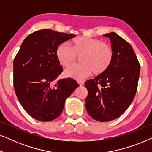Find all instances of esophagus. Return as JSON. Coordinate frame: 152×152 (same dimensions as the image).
<instances>
[{"instance_id": "esophagus-1", "label": "esophagus", "mask_w": 152, "mask_h": 152, "mask_svg": "<svg viewBox=\"0 0 152 152\" xmlns=\"http://www.w3.org/2000/svg\"><path fill=\"white\" fill-rule=\"evenodd\" d=\"M77 82H78V84H80V86H82V85H84V82H83V81L79 80V81H77Z\"/></svg>"}]
</instances>
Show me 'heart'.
I'll return each mask as SVG.
<instances>
[{"label": "heart", "instance_id": "b5f03b06", "mask_svg": "<svg viewBox=\"0 0 152 152\" xmlns=\"http://www.w3.org/2000/svg\"><path fill=\"white\" fill-rule=\"evenodd\" d=\"M56 56L64 67H68L80 57L82 63L70 66L64 75L67 77L82 80L92 72L95 75L104 73L113 62L114 52L111 45L99 39L82 37L72 41V48L66 43L59 44Z\"/></svg>", "mask_w": 152, "mask_h": 152}]
</instances>
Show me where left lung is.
Segmentation results:
<instances>
[{
    "mask_svg": "<svg viewBox=\"0 0 152 152\" xmlns=\"http://www.w3.org/2000/svg\"><path fill=\"white\" fill-rule=\"evenodd\" d=\"M104 36L111 41L113 62L104 73L84 84L88 90L86 111L99 122L116 119L128 109L136 95L140 70L134 49L127 41L115 32Z\"/></svg>",
    "mask_w": 152,
    "mask_h": 152,
    "instance_id": "1",
    "label": "left lung"
}]
</instances>
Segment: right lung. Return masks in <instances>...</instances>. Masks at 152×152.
Returning a JSON list of instances; mask_svg holds the SVG:
<instances>
[{
	"label": "right lung",
	"mask_w": 152,
	"mask_h": 152,
	"mask_svg": "<svg viewBox=\"0 0 152 152\" xmlns=\"http://www.w3.org/2000/svg\"><path fill=\"white\" fill-rule=\"evenodd\" d=\"M75 35L43 29L25 39L14 60V87L23 108L34 119L48 122L61 115L67 97L80 86L70 78L55 80L63 71L58 45Z\"/></svg>",
	"instance_id": "1"
}]
</instances>
